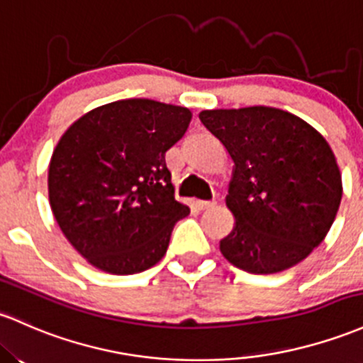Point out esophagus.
Here are the masks:
<instances>
[{"label": "esophagus", "mask_w": 363, "mask_h": 363, "mask_svg": "<svg viewBox=\"0 0 363 363\" xmlns=\"http://www.w3.org/2000/svg\"><path fill=\"white\" fill-rule=\"evenodd\" d=\"M217 205V201H198V208L200 210H210Z\"/></svg>", "instance_id": "1"}]
</instances>
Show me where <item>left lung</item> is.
I'll return each instance as SVG.
<instances>
[{"label":"left lung","mask_w":363,"mask_h":363,"mask_svg":"<svg viewBox=\"0 0 363 363\" xmlns=\"http://www.w3.org/2000/svg\"><path fill=\"white\" fill-rule=\"evenodd\" d=\"M200 121L234 162L225 205L236 224L220 241L225 260L250 274L305 260L329 233L343 194L325 138L272 106L203 110Z\"/></svg>","instance_id":"left-lung-1"}]
</instances>
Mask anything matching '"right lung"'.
<instances>
[{
    "instance_id": "obj_1",
    "label": "right lung",
    "mask_w": 363,
    "mask_h": 363,
    "mask_svg": "<svg viewBox=\"0 0 363 363\" xmlns=\"http://www.w3.org/2000/svg\"><path fill=\"white\" fill-rule=\"evenodd\" d=\"M191 110L146 98L87 111L60 138L48 170L60 229L91 265L115 276L150 269L189 208L174 196L165 153Z\"/></svg>"
}]
</instances>
